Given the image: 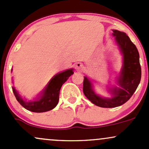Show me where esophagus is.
<instances>
[{
	"label": "esophagus",
	"instance_id": "1",
	"mask_svg": "<svg viewBox=\"0 0 149 149\" xmlns=\"http://www.w3.org/2000/svg\"><path fill=\"white\" fill-rule=\"evenodd\" d=\"M75 69H76V70H77V71H80V70L83 69V65L80 63H77L76 64V65H75Z\"/></svg>",
	"mask_w": 149,
	"mask_h": 149
}]
</instances>
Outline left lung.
Segmentation results:
<instances>
[{
    "label": "left lung",
    "instance_id": "1",
    "mask_svg": "<svg viewBox=\"0 0 149 149\" xmlns=\"http://www.w3.org/2000/svg\"><path fill=\"white\" fill-rule=\"evenodd\" d=\"M115 42L123 56L122 67L116 77V86L108 87L110 97L97 94L93 89V81L84 76L83 91L91 103L101 108H115L124 104L131 98L137 88L141 77L139 54L136 46L123 31L113 29L112 33Z\"/></svg>",
    "mask_w": 149,
    "mask_h": 149
}]
</instances>
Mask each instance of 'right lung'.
<instances>
[{
  "mask_svg": "<svg viewBox=\"0 0 149 149\" xmlns=\"http://www.w3.org/2000/svg\"><path fill=\"white\" fill-rule=\"evenodd\" d=\"M12 71L13 69L11 70ZM73 74L74 72L72 68L54 75L39 94H38L32 101H26L21 96L14 86L12 88L17 101L25 109L34 113H43L51 111L58 105L61 86ZM12 81L13 83V79Z\"/></svg>",
  "mask_w": 149,
  "mask_h": 149,
  "instance_id": "obj_1",
  "label": "right lung"
}]
</instances>
